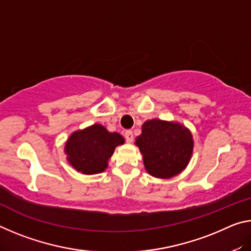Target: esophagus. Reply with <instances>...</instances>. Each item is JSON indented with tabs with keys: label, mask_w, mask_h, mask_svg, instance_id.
<instances>
[{
	"label": "esophagus",
	"mask_w": 251,
	"mask_h": 251,
	"mask_svg": "<svg viewBox=\"0 0 251 251\" xmlns=\"http://www.w3.org/2000/svg\"><path fill=\"white\" fill-rule=\"evenodd\" d=\"M125 138L127 143H131L134 141V135H133V131L131 130H127L125 133Z\"/></svg>",
	"instance_id": "esophagus-1"
}]
</instances>
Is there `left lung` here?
<instances>
[{
	"label": "left lung",
	"mask_w": 251,
	"mask_h": 251,
	"mask_svg": "<svg viewBox=\"0 0 251 251\" xmlns=\"http://www.w3.org/2000/svg\"><path fill=\"white\" fill-rule=\"evenodd\" d=\"M135 145L143 155L144 166L151 176L169 179L189 164L194 151L193 134L184 124L150 120L142 125Z\"/></svg>",
	"instance_id": "obj_1"
}]
</instances>
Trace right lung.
Masks as SVG:
<instances>
[{"label": "right lung", "instance_id": "add662e5", "mask_svg": "<svg viewBox=\"0 0 251 251\" xmlns=\"http://www.w3.org/2000/svg\"><path fill=\"white\" fill-rule=\"evenodd\" d=\"M125 143L121 134L110 133L100 124L75 130L64 146L66 159L76 172L84 175L103 173L115 148Z\"/></svg>", "mask_w": 251, "mask_h": 251}]
</instances>
